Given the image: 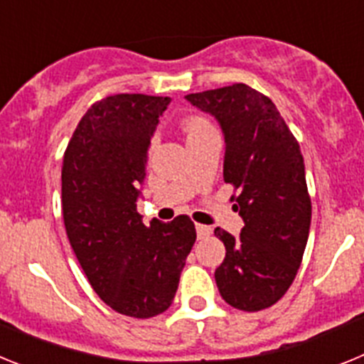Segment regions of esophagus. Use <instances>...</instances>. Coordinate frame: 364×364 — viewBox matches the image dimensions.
<instances>
[{
    "mask_svg": "<svg viewBox=\"0 0 364 364\" xmlns=\"http://www.w3.org/2000/svg\"><path fill=\"white\" fill-rule=\"evenodd\" d=\"M197 235H198V239H208V237L211 235V228L197 224Z\"/></svg>",
    "mask_w": 364,
    "mask_h": 364,
    "instance_id": "1",
    "label": "esophagus"
}]
</instances>
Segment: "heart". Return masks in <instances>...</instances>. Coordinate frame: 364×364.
Segmentation results:
<instances>
[{
    "label": "heart",
    "instance_id": "b5f03b06",
    "mask_svg": "<svg viewBox=\"0 0 364 364\" xmlns=\"http://www.w3.org/2000/svg\"><path fill=\"white\" fill-rule=\"evenodd\" d=\"M184 129L188 138L198 136V134H204L208 131H213V125L202 117H189L184 124Z\"/></svg>",
    "mask_w": 364,
    "mask_h": 364
}]
</instances>
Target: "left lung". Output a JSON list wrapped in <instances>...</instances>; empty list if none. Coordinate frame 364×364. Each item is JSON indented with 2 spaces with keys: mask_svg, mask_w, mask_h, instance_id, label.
Returning a JSON list of instances; mask_svg holds the SVG:
<instances>
[{
  "mask_svg": "<svg viewBox=\"0 0 364 364\" xmlns=\"http://www.w3.org/2000/svg\"><path fill=\"white\" fill-rule=\"evenodd\" d=\"M217 118L224 182L239 189V237L217 228L226 257L215 269L222 299L244 311L269 308L288 291L308 242L311 200L301 147L268 96L246 83L186 96Z\"/></svg>",
  "mask_w": 364,
  "mask_h": 364,
  "instance_id": "1",
  "label": "left lung"
}]
</instances>
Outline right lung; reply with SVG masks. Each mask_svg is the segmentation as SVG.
<instances>
[{
  "mask_svg": "<svg viewBox=\"0 0 364 364\" xmlns=\"http://www.w3.org/2000/svg\"><path fill=\"white\" fill-rule=\"evenodd\" d=\"M171 98L114 95L87 109L62 167L69 242L98 297L149 319L171 306L197 231L188 215L146 226L136 211L147 151Z\"/></svg>",
  "mask_w": 364,
  "mask_h": 364,
  "instance_id": "obj_1",
  "label": "right lung"
}]
</instances>
